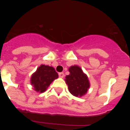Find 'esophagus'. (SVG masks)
<instances>
[{
	"label": "esophagus",
	"mask_w": 130,
	"mask_h": 130,
	"mask_svg": "<svg viewBox=\"0 0 130 130\" xmlns=\"http://www.w3.org/2000/svg\"><path fill=\"white\" fill-rule=\"evenodd\" d=\"M58 75H59L60 77L63 78V77H64V73H63V72H60V73H58Z\"/></svg>",
	"instance_id": "1"
}]
</instances>
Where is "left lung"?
Returning a JSON list of instances; mask_svg holds the SVG:
<instances>
[{
  "mask_svg": "<svg viewBox=\"0 0 130 130\" xmlns=\"http://www.w3.org/2000/svg\"><path fill=\"white\" fill-rule=\"evenodd\" d=\"M70 75H66L65 81L68 85L70 92L76 97L85 95L90 87L88 77L78 66L69 68Z\"/></svg>",
  "mask_w": 130,
  "mask_h": 130,
  "instance_id": "left-lung-1",
  "label": "left lung"
}]
</instances>
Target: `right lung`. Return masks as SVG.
Wrapping results in <instances>:
<instances>
[{"label": "right lung", "instance_id": "right-lung-1", "mask_svg": "<svg viewBox=\"0 0 130 130\" xmlns=\"http://www.w3.org/2000/svg\"><path fill=\"white\" fill-rule=\"evenodd\" d=\"M58 77V73L53 67L47 65H41L32 75L30 83L34 87V90L42 93L47 90L55 79Z\"/></svg>", "mask_w": 130, "mask_h": 130}]
</instances>
